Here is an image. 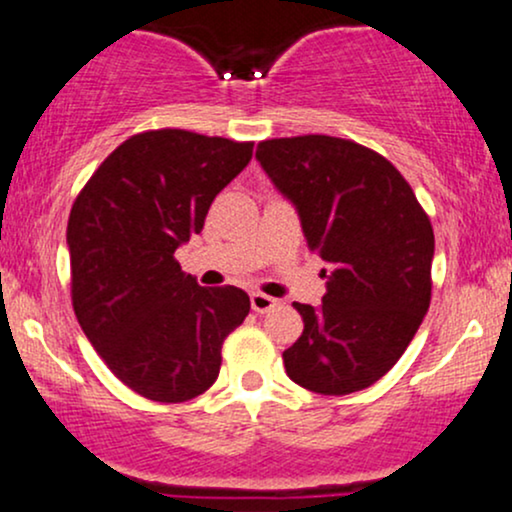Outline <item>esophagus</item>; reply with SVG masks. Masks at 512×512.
Masks as SVG:
<instances>
[{
    "mask_svg": "<svg viewBox=\"0 0 512 512\" xmlns=\"http://www.w3.org/2000/svg\"><path fill=\"white\" fill-rule=\"evenodd\" d=\"M250 305L255 313H267V310H272L276 301L272 296H267V293H260V291H252L250 293Z\"/></svg>",
    "mask_w": 512,
    "mask_h": 512,
    "instance_id": "obj_1",
    "label": "esophagus"
}]
</instances>
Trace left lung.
Returning <instances> with one entry per match:
<instances>
[{
    "instance_id": "obj_1",
    "label": "left lung",
    "mask_w": 512,
    "mask_h": 512,
    "mask_svg": "<svg viewBox=\"0 0 512 512\" xmlns=\"http://www.w3.org/2000/svg\"><path fill=\"white\" fill-rule=\"evenodd\" d=\"M255 156L330 264L320 308L296 303L303 334L284 351L286 373L317 395L366 390L399 361L431 303L428 214L385 156L351 139H267Z\"/></svg>"
}]
</instances>
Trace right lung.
Instances as JSON below:
<instances>
[{"label":"right lung","instance_id":"obj_1","mask_svg":"<svg viewBox=\"0 0 512 512\" xmlns=\"http://www.w3.org/2000/svg\"><path fill=\"white\" fill-rule=\"evenodd\" d=\"M250 158L252 142L151 129L117 146L76 197L67 223L76 320L137 395L178 404L207 392L223 339L250 313L243 289L199 286L175 260Z\"/></svg>","mask_w":512,"mask_h":512}]
</instances>
